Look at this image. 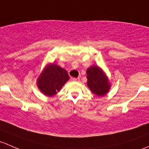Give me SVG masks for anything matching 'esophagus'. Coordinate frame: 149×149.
Here are the masks:
<instances>
[{
  "label": "esophagus",
  "instance_id": "1",
  "mask_svg": "<svg viewBox=\"0 0 149 149\" xmlns=\"http://www.w3.org/2000/svg\"><path fill=\"white\" fill-rule=\"evenodd\" d=\"M73 81H80V79L79 78H73Z\"/></svg>",
  "mask_w": 149,
  "mask_h": 149
}]
</instances>
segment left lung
<instances>
[{
	"mask_svg": "<svg viewBox=\"0 0 149 149\" xmlns=\"http://www.w3.org/2000/svg\"><path fill=\"white\" fill-rule=\"evenodd\" d=\"M87 85L94 94L97 96H104L109 88L106 76L97 66H92L86 70Z\"/></svg>",
	"mask_w": 149,
	"mask_h": 149,
	"instance_id": "left-lung-1",
	"label": "left lung"
}]
</instances>
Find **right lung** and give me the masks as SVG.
<instances>
[{"label":"right lung","mask_w":149,"mask_h":149,"mask_svg":"<svg viewBox=\"0 0 149 149\" xmlns=\"http://www.w3.org/2000/svg\"><path fill=\"white\" fill-rule=\"evenodd\" d=\"M69 79L65 69L55 64L47 66L37 81V85L42 92L47 96H53L61 90Z\"/></svg>","instance_id":"add662e5"}]
</instances>
